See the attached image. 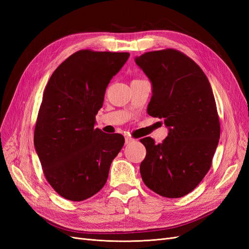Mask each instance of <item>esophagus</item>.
<instances>
[{
	"label": "esophagus",
	"mask_w": 249,
	"mask_h": 249,
	"mask_svg": "<svg viewBox=\"0 0 249 249\" xmlns=\"http://www.w3.org/2000/svg\"><path fill=\"white\" fill-rule=\"evenodd\" d=\"M133 141H134L133 138H131V137H129V136H125V144H129V143H131V142H133Z\"/></svg>",
	"instance_id": "1"
}]
</instances>
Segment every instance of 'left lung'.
<instances>
[{
    "label": "left lung",
    "mask_w": 249,
    "mask_h": 249,
    "mask_svg": "<svg viewBox=\"0 0 249 249\" xmlns=\"http://www.w3.org/2000/svg\"><path fill=\"white\" fill-rule=\"evenodd\" d=\"M135 62L152 82L147 113L163 118L169 131L159 144L150 137L140 140L146 148L142 180L161 196L182 197L207 175L219 141L212 88L200 67L177 50L144 53Z\"/></svg>",
    "instance_id": "obj_1"
}]
</instances>
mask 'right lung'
I'll return each mask as SVG.
<instances>
[{
    "label": "right lung",
    "mask_w": 249,
    "mask_h": 249,
    "mask_svg": "<svg viewBox=\"0 0 249 249\" xmlns=\"http://www.w3.org/2000/svg\"><path fill=\"white\" fill-rule=\"evenodd\" d=\"M129 57L78 51L57 67L44 89L34 146L49 184L66 199L85 200L99 192L124 146L123 135H108L94 124L108 84Z\"/></svg>",
    "instance_id": "obj_1"
}]
</instances>
